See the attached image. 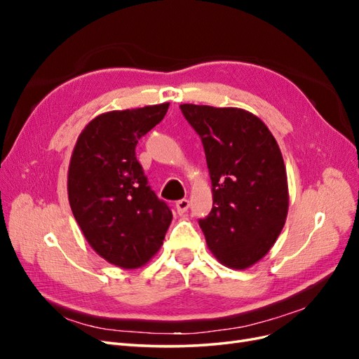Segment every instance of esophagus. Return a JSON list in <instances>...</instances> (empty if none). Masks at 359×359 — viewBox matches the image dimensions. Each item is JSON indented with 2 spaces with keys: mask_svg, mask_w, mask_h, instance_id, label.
Wrapping results in <instances>:
<instances>
[{
  "mask_svg": "<svg viewBox=\"0 0 359 359\" xmlns=\"http://www.w3.org/2000/svg\"><path fill=\"white\" fill-rule=\"evenodd\" d=\"M175 206H177L178 214H184V212H187V210L190 208V201L189 199H181V201L177 202Z\"/></svg>",
  "mask_w": 359,
  "mask_h": 359,
  "instance_id": "34e87169",
  "label": "esophagus"
}]
</instances>
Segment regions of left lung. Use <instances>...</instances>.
I'll return each instance as SVG.
<instances>
[{
  "mask_svg": "<svg viewBox=\"0 0 359 359\" xmlns=\"http://www.w3.org/2000/svg\"><path fill=\"white\" fill-rule=\"evenodd\" d=\"M202 139L212 210L199 220L220 264L245 269L262 259L283 229L289 189L283 156L262 119L240 107L181 104Z\"/></svg>",
  "mask_w": 359,
  "mask_h": 359,
  "instance_id": "8db88e82",
  "label": "left lung"
}]
</instances>
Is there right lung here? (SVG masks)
I'll use <instances>...</instances> for the list:
<instances>
[{
	"mask_svg": "<svg viewBox=\"0 0 359 359\" xmlns=\"http://www.w3.org/2000/svg\"><path fill=\"white\" fill-rule=\"evenodd\" d=\"M168 109L169 103H161L100 114L85 126L72 153V212L94 252L118 268L147 265L172 222L169 206L149 189L135 153L137 140Z\"/></svg>",
	"mask_w": 359,
	"mask_h": 359,
	"instance_id": "add662e5",
	"label": "right lung"
}]
</instances>
